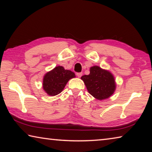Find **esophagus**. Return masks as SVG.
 Returning <instances> with one entry per match:
<instances>
[{"label":"esophagus","instance_id":"1","mask_svg":"<svg viewBox=\"0 0 152 152\" xmlns=\"http://www.w3.org/2000/svg\"><path fill=\"white\" fill-rule=\"evenodd\" d=\"M76 75H77V76L78 77V78H80V77L82 76V72H78L76 74Z\"/></svg>","mask_w":152,"mask_h":152}]
</instances>
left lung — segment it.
<instances>
[{
  "mask_svg": "<svg viewBox=\"0 0 152 152\" xmlns=\"http://www.w3.org/2000/svg\"><path fill=\"white\" fill-rule=\"evenodd\" d=\"M90 94L99 100L109 98L113 94L116 85L114 77L109 72L99 66H92L88 75L81 77Z\"/></svg>",
  "mask_w": 152,
  "mask_h": 152,
  "instance_id": "1",
  "label": "left lung"
}]
</instances>
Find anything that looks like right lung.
<instances>
[{
	"label": "right lung",
	"instance_id": "right-lung-1",
	"mask_svg": "<svg viewBox=\"0 0 152 152\" xmlns=\"http://www.w3.org/2000/svg\"><path fill=\"white\" fill-rule=\"evenodd\" d=\"M75 77V74L65 70L62 66H57L45 74L43 81V88L46 93L55 96L63 91L68 80Z\"/></svg>",
	"mask_w": 152,
	"mask_h": 152
}]
</instances>
